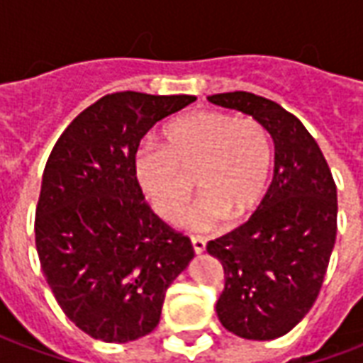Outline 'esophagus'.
I'll use <instances>...</instances> for the list:
<instances>
[{
  "label": "esophagus",
  "mask_w": 363,
  "mask_h": 363,
  "mask_svg": "<svg viewBox=\"0 0 363 363\" xmlns=\"http://www.w3.org/2000/svg\"><path fill=\"white\" fill-rule=\"evenodd\" d=\"M190 241H192V249L196 255H202L206 251V241L202 237H190Z\"/></svg>",
  "instance_id": "esophagus-1"
}]
</instances>
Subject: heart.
<instances>
[{
  "instance_id": "obj_1",
  "label": "heart",
  "mask_w": 363,
  "mask_h": 363,
  "mask_svg": "<svg viewBox=\"0 0 363 363\" xmlns=\"http://www.w3.org/2000/svg\"><path fill=\"white\" fill-rule=\"evenodd\" d=\"M163 145H143L134 161L138 186L161 220H182L194 194L192 178L202 194L190 216L196 229H212L221 218L245 220L267 196L274 147L259 120L189 112L167 124Z\"/></svg>"
}]
</instances>
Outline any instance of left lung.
I'll use <instances>...</instances> for the list:
<instances>
[{
  "instance_id": "obj_1",
  "label": "left lung",
  "mask_w": 363,
  "mask_h": 363,
  "mask_svg": "<svg viewBox=\"0 0 363 363\" xmlns=\"http://www.w3.org/2000/svg\"><path fill=\"white\" fill-rule=\"evenodd\" d=\"M259 120L274 140V177L251 220L210 241L225 286L220 323L247 340L284 336L319 296L336 241V184L323 151L291 112L247 91L208 96Z\"/></svg>"
}]
</instances>
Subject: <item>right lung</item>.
<instances>
[{
    "label": "right lung",
    "instance_id": "add662e5",
    "mask_svg": "<svg viewBox=\"0 0 363 363\" xmlns=\"http://www.w3.org/2000/svg\"><path fill=\"white\" fill-rule=\"evenodd\" d=\"M192 95L122 91L64 130L46 161L36 206V252L56 301L83 333L130 342L159 325L167 288L194 259L143 200L134 174L142 138Z\"/></svg>",
    "mask_w": 363,
    "mask_h": 363
}]
</instances>
